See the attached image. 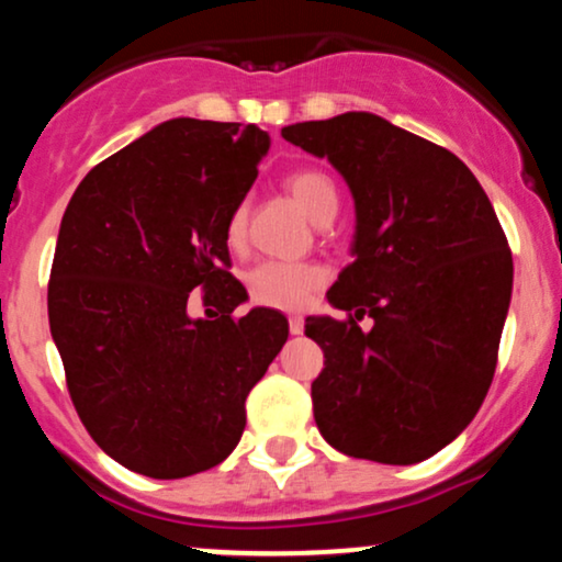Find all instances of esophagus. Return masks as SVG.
<instances>
[{
  "mask_svg": "<svg viewBox=\"0 0 562 562\" xmlns=\"http://www.w3.org/2000/svg\"><path fill=\"white\" fill-rule=\"evenodd\" d=\"M288 327H290V333H293V335H301L303 333V317H301V314H293V317H288Z\"/></svg>",
  "mask_w": 562,
  "mask_h": 562,
  "instance_id": "obj_1",
  "label": "esophagus"
}]
</instances>
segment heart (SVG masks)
I'll list each match as a JSON object with an SVG mask.
<instances>
[{
  "label": "heart",
  "instance_id": "b5f03b06",
  "mask_svg": "<svg viewBox=\"0 0 562 562\" xmlns=\"http://www.w3.org/2000/svg\"><path fill=\"white\" fill-rule=\"evenodd\" d=\"M290 195L299 200L312 222H325L338 211V187L325 171L319 169H299L285 179ZM245 227H248V205H235L227 218V243H243ZM322 272L312 263L295 261H263L248 274V293L259 306L272 308H299L308 301V295L319 288Z\"/></svg>",
  "mask_w": 562,
  "mask_h": 562
}]
</instances>
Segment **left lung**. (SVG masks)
<instances>
[{
    "label": "left lung",
    "mask_w": 562,
    "mask_h": 562,
    "mask_svg": "<svg viewBox=\"0 0 562 562\" xmlns=\"http://www.w3.org/2000/svg\"><path fill=\"white\" fill-rule=\"evenodd\" d=\"M282 137L330 160L357 205L353 261L327 290L348 317L306 319L325 351L319 434L357 460H428L468 428L496 370L513 254L492 200L454 153L380 115L303 121Z\"/></svg>",
    "instance_id": "1"
}]
</instances>
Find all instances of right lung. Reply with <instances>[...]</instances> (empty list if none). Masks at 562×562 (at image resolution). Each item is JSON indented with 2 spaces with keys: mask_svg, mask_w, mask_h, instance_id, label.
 <instances>
[{
  "mask_svg": "<svg viewBox=\"0 0 562 562\" xmlns=\"http://www.w3.org/2000/svg\"><path fill=\"white\" fill-rule=\"evenodd\" d=\"M259 126L171 119L83 177L63 214L47 306L70 402L97 447L150 475L227 460L245 398L288 340L272 308L232 317L227 218L259 177ZM203 286L210 317L190 318Z\"/></svg>",
  "mask_w": 562,
  "mask_h": 562,
  "instance_id": "add662e5",
  "label": "right lung"
}]
</instances>
